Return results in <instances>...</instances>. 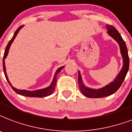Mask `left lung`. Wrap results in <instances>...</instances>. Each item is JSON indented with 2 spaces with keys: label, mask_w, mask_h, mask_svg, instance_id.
<instances>
[{
  "label": "left lung",
  "mask_w": 132,
  "mask_h": 132,
  "mask_svg": "<svg viewBox=\"0 0 132 132\" xmlns=\"http://www.w3.org/2000/svg\"><path fill=\"white\" fill-rule=\"evenodd\" d=\"M106 28L107 30V34L111 37H112L119 45L120 54L122 55V67L121 70H120L116 77L113 79V82H110L109 84L102 88H97V89L89 88L88 86H85V84L82 80L80 71H79L78 84H79V89L85 96L90 97V98H99V97H106V96L112 95L113 93H115L122 84L129 70V59L128 51H127L125 42L122 39L120 34L118 32V31L113 26L106 25Z\"/></svg>",
  "instance_id": "1"
}]
</instances>
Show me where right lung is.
Masks as SVG:
<instances>
[{"label":"right lung","mask_w":132,"mask_h":132,"mask_svg":"<svg viewBox=\"0 0 132 132\" xmlns=\"http://www.w3.org/2000/svg\"><path fill=\"white\" fill-rule=\"evenodd\" d=\"M23 27V26H20L16 30V32L14 34V36L12 37V39L10 40L9 43H8L7 46L6 47L5 50V53H4L3 56V71L4 73H5V76L6 77V79L8 82V83L10 84V85L11 86V87L12 88V89L14 90L16 93H17L18 94L21 95H23V96H27V97H46V96H48V95H51L52 93H53V91L55 90V86H56V84H57V75L59 74V73L62 70V68H64V66H61L60 68H59L56 70L55 75H54V77H53V81L51 82V84L46 88H42V89H38V90H21V89H17V88H14V86L12 85V84L10 83V80L8 79L7 75V73H6V69H5V60L6 57H7L8 53H9V50H10V46L12 45V44L14 42V40L16 37V35H18V33L19 32L20 30Z\"/></svg>","instance_id":"right-lung-1"}]
</instances>
